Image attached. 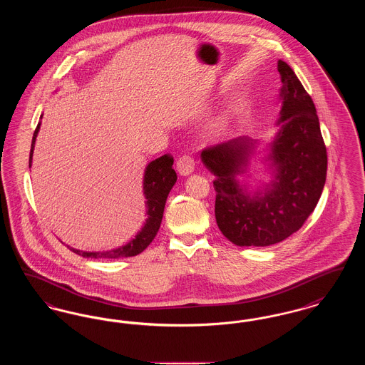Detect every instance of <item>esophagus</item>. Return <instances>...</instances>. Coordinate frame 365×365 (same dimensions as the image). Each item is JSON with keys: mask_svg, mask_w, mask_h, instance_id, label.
Wrapping results in <instances>:
<instances>
[{"mask_svg": "<svg viewBox=\"0 0 365 365\" xmlns=\"http://www.w3.org/2000/svg\"><path fill=\"white\" fill-rule=\"evenodd\" d=\"M194 160H192V157L187 156V155H185V156L179 157V160L176 161V170H178V173L182 175V176H187V175H190L192 171H194Z\"/></svg>", "mask_w": 365, "mask_h": 365, "instance_id": "obj_1", "label": "esophagus"}]
</instances>
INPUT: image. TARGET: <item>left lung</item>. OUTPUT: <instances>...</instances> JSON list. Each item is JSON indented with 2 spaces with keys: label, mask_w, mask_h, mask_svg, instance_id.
<instances>
[{
  "label": "left lung",
  "mask_w": 365,
  "mask_h": 365,
  "mask_svg": "<svg viewBox=\"0 0 365 365\" xmlns=\"http://www.w3.org/2000/svg\"><path fill=\"white\" fill-rule=\"evenodd\" d=\"M278 71L279 130L262 158L271 180L252 189L242 179L257 139H230L201 153L215 175L216 223L237 246H269L289 238L314 210L326 183L327 150L312 98L287 63L279 60Z\"/></svg>",
  "instance_id": "1"
}]
</instances>
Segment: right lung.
Segmentation results:
<instances>
[{"label": "right lung", "instance_id": "right-lung-1", "mask_svg": "<svg viewBox=\"0 0 365 365\" xmlns=\"http://www.w3.org/2000/svg\"><path fill=\"white\" fill-rule=\"evenodd\" d=\"M43 115H41L42 119ZM41 128V122L35 128L29 167L31 168L33 155H34L35 140ZM174 158L173 157L161 156L150 161L143 173V195H145V207H146V220L142 228L135 234V237L116 249L104 250V252H85L79 249L70 247L73 253L86 257V259H120V257H131L142 253L150 242L155 240L157 231L163 220L164 207L167 202V197L176 182V173L173 168Z\"/></svg>", "mask_w": 365, "mask_h": 365}]
</instances>
